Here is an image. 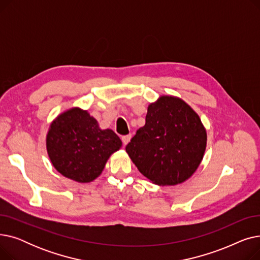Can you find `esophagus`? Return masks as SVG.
Returning <instances> with one entry per match:
<instances>
[{"instance_id":"esophagus-1","label":"esophagus","mask_w":260,"mask_h":260,"mask_svg":"<svg viewBox=\"0 0 260 260\" xmlns=\"http://www.w3.org/2000/svg\"><path fill=\"white\" fill-rule=\"evenodd\" d=\"M131 139H132V135H126V136H123L122 137V142H123V144L124 145H126L129 141H131Z\"/></svg>"}]
</instances>
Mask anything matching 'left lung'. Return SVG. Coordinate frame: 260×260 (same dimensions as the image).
<instances>
[{
  "label": "left lung",
  "instance_id": "obj_1",
  "mask_svg": "<svg viewBox=\"0 0 260 260\" xmlns=\"http://www.w3.org/2000/svg\"><path fill=\"white\" fill-rule=\"evenodd\" d=\"M206 147L207 131L194 109L178 97L161 95L148 105L144 126L125 149L143 176L165 186L187 180Z\"/></svg>",
  "mask_w": 260,
  "mask_h": 260
}]
</instances>
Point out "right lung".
Instances as JSON below:
<instances>
[{
	"instance_id": "obj_1",
	"label": "right lung",
	"mask_w": 260,
	"mask_h": 260,
	"mask_svg": "<svg viewBox=\"0 0 260 260\" xmlns=\"http://www.w3.org/2000/svg\"><path fill=\"white\" fill-rule=\"evenodd\" d=\"M122 146L114 131L101 129L87 111L73 107L60 114L46 136L47 154L53 168L80 183L94 180L112 154Z\"/></svg>"
}]
</instances>
